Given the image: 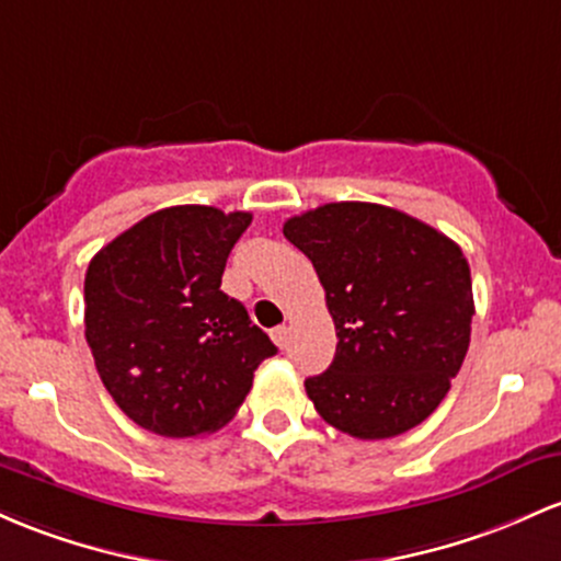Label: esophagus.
Wrapping results in <instances>:
<instances>
[{
	"mask_svg": "<svg viewBox=\"0 0 561 561\" xmlns=\"http://www.w3.org/2000/svg\"><path fill=\"white\" fill-rule=\"evenodd\" d=\"M271 341L279 348H287V343H290V328H285V324H282V328H274L271 330Z\"/></svg>",
	"mask_w": 561,
	"mask_h": 561,
	"instance_id": "esophagus-1",
	"label": "esophagus"
}]
</instances>
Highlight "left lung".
<instances>
[{"instance_id": "obj_1", "label": "left lung", "mask_w": 561, "mask_h": 561, "mask_svg": "<svg viewBox=\"0 0 561 561\" xmlns=\"http://www.w3.org/2000/svg\"><path fill=\"white\" fill-rule=\"evenodd\" d=\"M282 231L317 268L335 322V359L306 378L319 415L356 439L426 421L471 341V271L458 244L370 202H330Z\"/></svg>"}]
</instances>
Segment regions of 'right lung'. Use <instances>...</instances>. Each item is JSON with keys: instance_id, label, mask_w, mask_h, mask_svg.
Here are the masks:
<instances>
[{"instance_id": "1", "label": "right lung", "mask_w": 561, "mask_h": 561, "mask_svg": "<svg viewBox=\"0 0 561 561\" xmlns=\"http://www.w3.org/2000/svg\"><path fill=\"white\" fill-rule=\"evenodd\" d=\"M250 213L178 205L146 215L90 261L84 337L119 410L159 436H199L237 415L276 346L220 290Z\"/></svg>"}]
</instances>
